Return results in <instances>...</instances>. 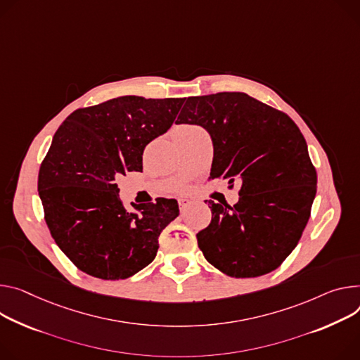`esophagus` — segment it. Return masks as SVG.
Here are the masks:
<instances>
[{"mask_svg": "<svg viewBox=\"0 0 360 360\" xmlns=\"http://www.w3.org/2000/svg\"><path fill=\"white\" fill-rule=\"evenodd\" d=\"M178 204H179V210H181V212H185V211L191 207L192 201H191V200H188V198H181V200L178 201Z\"/></svg>", "mask_w": 360, "mask_h": 360, "instance_id": "1", "label": "esophagus"}]
</instances>
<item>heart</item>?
<instances>
[{"instance_id": "obj_1", "label": "heart", "mask_w": 360, "mask_h": 360, "mask_svg": "<svg viewBox=\"0 0 360 360\" xmlns=\"http://www.w3.org/2000/svg\"><path fill=\"white\" fill-rule=\"evenodd\" d=\"M185 129H189V127H185Z\"/></svg>"}]
</instances>
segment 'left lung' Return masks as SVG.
I'll return each instance as SVG.
<instances>
[{
    "label": "left lung",
    "mask_w": 360,
    "mask_h": 360,
    "mask_svg": "<svg viewBox=\"0 0 360 360\" xmlns=\"http://www.w3.org/2000/svg\"><path fill=\"white\" fill-rule=\"evenodd\" d=\"M176 123L207 129L214 145L211 178L241 185L234 207L208 202L211 224L197 234L208 263L237 278L276 270L296 248L317 188L297 124L240 91L188 97Z\"/></svg>",
    "instance_id": "8db88e82"
}]
</instances>
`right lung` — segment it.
I'll return each instance as SVG.
<instances>
[{
  "label": "right lung",
  "instance_id": "add662e5",
  "mask_svg": "<svg viewBox=\"0 0 360 360\" xmlns=\"http://www.w3.org/2000/svg\"><path fill=\"white\" fill-rule=\"evenodd\" d=\"M184 101L122 96L75 110L56 132L39 195L51 237L86 274L123 280L156 257L178 202L159 198L127 211L115 178L142 171L145 146L172 126Z\"/></svg>",
  "mask_w": 360,
  "mask_h": 360
}]
</instances>
